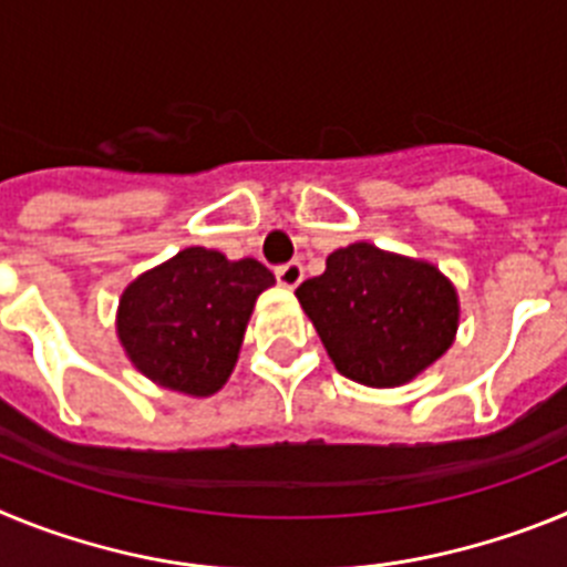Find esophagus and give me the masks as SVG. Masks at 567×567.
Instances as JSON below:
<instances>
[{
    "label": "esophagus",
    "mask_w": 567,
    "mask_h": 567,
    "mask_svg": "<svg viewBox=\"0 0 567 567\" xmlns=\"http://www.w3.org/2000/svg\"><path fill=\"white\" fill-rule=\"evenodd\" d=\"M275 278H278L280 287L295 289L300 280H303V264H300V260H289V264H280V267L275 269Z\"/></svg>",
    "instance_id": "1"
}]
</instances>
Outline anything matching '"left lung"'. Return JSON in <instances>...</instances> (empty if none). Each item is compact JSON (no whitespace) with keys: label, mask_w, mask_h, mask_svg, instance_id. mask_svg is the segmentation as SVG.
<instances>
[{"label":"left lung","mask_w":567,"mask_h":567,"mask_svg":"<svg viewBox=\"0 0 567 567\" xmlns=\"http://www.w3.org/2000/svg\"><path fill=\"white\" fill-rule=\"evenodd\" d=\"M300 307L312 318L338 372L389 389L412 380L452 346L457 295L432 264L352 244L303 280Z\"/></svg>","instance_id":"obj_1"}]
</instances>
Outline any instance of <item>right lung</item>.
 <instances>
[{
    "label": "right lung",
    "mask_w": 567,
    "mask_h": 567,
    "mask_svg": "<svg viewBox=\"0 0 567 567\" xmlns=\"http://www.w3.org/2000/svg\"><path fill=\"white\" fill-rule=\"evenodd\" d=\"M272 284L275 275L252 258L182 249L124 289L118 338L138 372L204 398L227 383L255 298Z\"/></svg>",
    "instance_id": "1"
}]
</instances>
